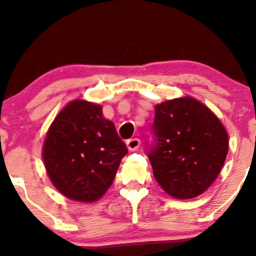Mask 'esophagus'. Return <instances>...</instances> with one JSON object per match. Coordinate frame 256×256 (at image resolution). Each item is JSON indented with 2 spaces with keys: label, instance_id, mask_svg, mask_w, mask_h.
Returning <instances> with one entry per match:
<instances>
[{
  "label": "esophagus",
  "instance_id": "obj_1",
  "mask_svg": "<svg viewBox=\"0 0 256 256\" xmlns=\"http://www.w3.org/2000/svg\"><path fill=\"white\" fill-rule=\"evenodd\" d=\"M126 146H128V150L130 152H134L140 148V140L138 138H130V140H126Z\"/></svg>",
  "mask_w": 256,
  "mask_h": 256
}]
</instances>
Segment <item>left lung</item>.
<instances>
[{
    "label": "left lung",
    "instance_id": "8db88e82",
    "mask_svg": "<svg viewBox=\"0 0 256 256\" xmlns=\"http://www.w3.org/2000/svg\"><path fill=\"white\" fill-rule=\"evenodd\" d=\"M154 143L148 158L156 182L176 198H192L212 185L224 166L228 137L207 106L186 98L155 106Z\"/></svg>",
    "mask_w": 256,
    "mask_h": 256
}]
</instances>
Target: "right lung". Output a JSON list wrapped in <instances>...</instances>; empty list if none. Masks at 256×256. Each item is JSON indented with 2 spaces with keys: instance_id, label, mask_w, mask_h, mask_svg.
<instances>
[{
  "instance_id": "right-lung-1",
  "label": "right lung",
  "mask_w": 256,
  "mask_h": 256,
  "mask_svg": "<svg viewBox=\"0 0 256 256\" xmlns=\"http://www.w3.org/2000/svg\"><path fill=\"white\" fill-rule=\"evenodd\" d=\"M128 154L102 107L84 100L70 102L46 132L43 161L54 186L66 198L98 201L110 189Z\"/></svg>"
}]
</instances>
